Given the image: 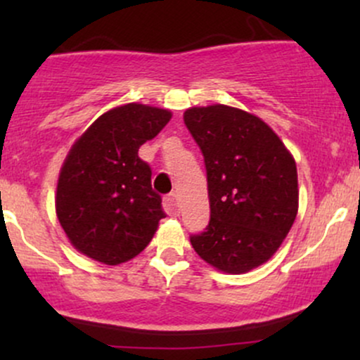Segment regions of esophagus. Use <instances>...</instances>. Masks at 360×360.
<instances>
[{
    "label": "esophagus",
    "mask_w": 360,
    "mask_h": 360,
    "mask_svg": "<svg viewBox=\"0 0 360 360\" xmlns=\"http://www.w3.org/2000/svg\"><path fill=\"white\" fill-rule=\"evenodd\" d=\"M164 210H166V213L171 214V217H176V214L179 213V208H177V196L174 193L167 194V196L164 198Z\"/></svg>",
    "instance_id": "esophagus-1"
}]
</instances>
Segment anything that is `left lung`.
Masks as SVG:
<instances>
[{"instance_id": "8db88e82", "label": "left lung", "mask_w": 360, "mask_h": 360, "mask_svg": "<svg viewBox=\"0 0 360 360\" xmlns=\"http://www.w3.org/2000/svg\"><path fill=\"white\" fill-rule=\"evenodd\" d=\"M205 157L210 223L191 245L214 269L243 274L267 262L298 213L291 152L255 115L226 105L184 111Z\"/></svg>"}]
</instances>
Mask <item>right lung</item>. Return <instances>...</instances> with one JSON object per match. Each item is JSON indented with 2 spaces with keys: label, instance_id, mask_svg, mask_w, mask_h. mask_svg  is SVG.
I'll use <instances>...</instances> for the list:
<instances>
[{
  "label": "right lung",
  "instance_id": "add662e5",
  "mask_svg": "<svg viewBox=\"0 0 360 360\" xmlns=\"http://www.w3.org/2000/svg\"><path fill=\"white\" fill-rule=\"evenodd\" d=\"M171 117L169 110L128 103L103 113L71 147L57 183L56 212L81 254L117 266L152 240L166 213L139 148Z\"/></svg>",
  "mask_w": 360,
  "mask_h": 360
}]
</instances>
